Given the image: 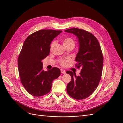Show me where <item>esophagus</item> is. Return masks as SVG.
I'll use <instances>...</instances> for the list:
<instances>
[{
    "label": "esophagus",
    "mask_w": 123,
    "mask_h": 123,
    "mask_svg": "<svg viewBox=\"0 0 123 123\" xmlns=\"http://www.w3.org/2000/svg\"><path fill=\"white\" fill-rule=\"evenodd\" d=\"M61 73H62V74H66V71L64 70H63V69H61Z\"/></svg>",
    "instance_id": "esophagus-1"
}]
</instances>
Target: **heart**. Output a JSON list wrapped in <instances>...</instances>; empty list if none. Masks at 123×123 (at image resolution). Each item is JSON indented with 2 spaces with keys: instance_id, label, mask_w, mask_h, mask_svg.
<instances>
[{
  "instance_id": "b5f03b06",
  "label": "heart",
  "mask_w": 123,
  "mask_h": 123,
  "mask_svg": "<svg viewBox=\"0 0 123 123\" xmlns=\"http://www.w3.org/2000/svg\"><path fill=\"white\" fill-rule=\"evenodd\" d=\"M55 42L54 41L52 43L51 45H50V48H52L55 45ZM62 43H63V46L66 48L68 46H72L73 47H74L75 45V42L74 41V40L70 37H66L64 38L63 40H62ZM70 60V59L69 58H67V59H62L60 61V65H61L62 66H66V64H67V62L69 61Z\"/></svg>"
}]
</instances>
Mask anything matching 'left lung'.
Instances as JSON below:
<instances>
[{"label": "left lung", "instance_id": "8db88e82", "mask_svg": "<svg viewBox=\"0 0 123 123\" xmlns=\"http://www.w3.org/2000/svg\"><path fill=\"white\" fill-rule=\"evenodd\" d=\"M65 32L74 34L78 39L79 49L75 66L81 68L79 76L71 71H67L71 77L67 85V92L74 99H84L94 92L101 78L103 64L101 49L95 36L87 31L71 28Z\"/></svg>", "mask_w": 123, "mask_h": 123}]
</instances>
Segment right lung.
<instances>
[{
	"label": "right lung",
	"mask_w": 123,
	"mask_h": 123,
	"mask_svg": "<svg viewBox=\"0 0 123 123\" xmlns=\"http://www.w3.org/2000/svg\"><path fill=\"white\" fill-rule=\"evenodd\" d=\"M62 32L41 30L29 36L24 42L18 59L19 74L24 87L34 96L48 94L53 80L61 74L57 68L45 71L42 60L49 55L50 43Z\"/></svg>",
	"instance_id": "add662e5"
}]
</instances>
